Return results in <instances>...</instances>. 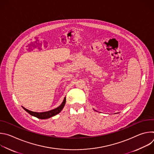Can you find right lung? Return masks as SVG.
<instances>
[{"instance_id":"add662e5","label":"right lung","mask_w":154,"mask_h":154,"mask_svg":"<svg viewBox=\"0 0 154 154\" xmlns=\"http://www.w3.org/2000/svg\"><path fill=\"white\" fill-rule=\"evenodd\" d=\"M66 103V97H64L62 103L57 108L52 109V110L48 111V112H41V113H38V112H32L29 110V109L24 108V106H23V108L25 109V110L28 112L30 115H31L32 116H33L35 117H36L37 118L39 119H48L49 118H51L54 116L57 115V114H58L64 106V105Z\"/></svg>"}]
</instances>
